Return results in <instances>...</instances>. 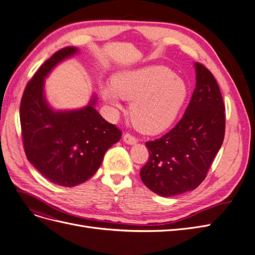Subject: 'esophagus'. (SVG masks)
<instances>
[{
	"label": "esophagus",
	"mask_w": 255,
	"mask_h": 255,
	"mask_svg": "<svg viewBox=\"0 0 255 255\" xmlns=\"http://www.w3.org/2000/svg\"><path fill=\"white\" fill-rule=\"evenodd\" d=\"M123 140H125L126 143L135 144L137 142V138L133 135H130L129 133H126L125 135H123Z\"/></svg>",
	"instance_id": "34e87169"
}]
</instances>
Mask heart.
<instances>
[{"mask_svg": "<svg viewBox=\"0 0 255 255\" xmlns=\"http://www.w3.org/2000/svg\"><path fill=\"white\" fill-rule=\"evenodd\" d=\"M101 90L103 99L116 111L121 109V98L133 100L130 118L143 133H157L170 126L188 96L186 83L164 66L120 72Z\"/></svg>", "mask_w": 255, "mask_h": 255, "instance_id": "heart-1", "label": "heart"}]
</instances>
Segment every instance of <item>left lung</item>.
<instances>
[{
	"mask_svg": "<svg viewBox=\"0 0 255 255\" xmlns=\"http://www.w3.org/2000/svg\"><path fill=\"white\" fill-rule=\"evenodd\" d=\"M197 83L183 118L163 137L146 141L143 184L161 197L196 189L206 177L225 138V104L214 75L196 63Z\"/></svg>",
	"mask_w": 255,
	"mask_h": 255,
	"instance_id": "1",
	"label": "left lung"
}]
</instances>
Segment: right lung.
Listing matches in <instances>:
<instances>
[{
    "mask_svg": "<svg viewBox=\"0 0 255 255\" xmlns=\"http://www.w3.org/2000/svg\"><path fill=\"white\" fill-rule=\"evenodd\" d=\"M79 50L66 47L38 69L23 92L20 122L26 157L50 182L73 187L94 175L121 130L96 109V99L82 110L54 112L43 96L44 78L59 61Z\"/></svg>",
    "mask_w": 255,
    "mask_h": 255,
    "instance_id": "obj_1",
    "label": "right lung"
}]
</instances>
